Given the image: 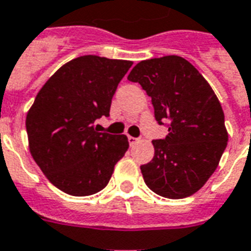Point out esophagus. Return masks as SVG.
Returning <instances> with one entry per match:
<instances>
[{
    "mask_svg": "<svg viewBox=\"0 0 251 251\" xmlns=\"http://www.w3.org/2000/svg\"><path fill=\"white\" fill-rule=\"evenodd\" d=\"M128 141H129V146H135L137 141H139V139H136V137L133 136H128Z\"/></svg>",
    "mask_w": 251,
    "mask_h": 251,
    "instance_id": "34e87169",
    "label": "esophagus"
}]
</instances>
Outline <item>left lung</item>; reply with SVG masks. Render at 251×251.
Masks as SVG:
<instances>
[{
  "label": "left lung",
  "mask_w": 251,
  "mask_h": 251,
  "mask_svg": "<svg viewBox=\"0 0 251 251\" xmlns=\"http://www.w3.org/2000/svg\"><path fill=\"white\" fill-rule=\"evenodd\" d=\"M128 79L152 98L160 124L171 120L165 139L152 141V161L140 167L147 186L172 200L195 195L217 169L227 146L217 95L199 70L178 55L139 62Z\"/></svg>",
  "instance_id": "left-lung-1"
}]
</instances>
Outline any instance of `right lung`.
Segmentation results:
<instances>
[{"label":"right lung","mask_w":251,"mask_h":251,"mask_svg":"<svg viewBox=\"0 0 251 251\" xmlns=\"http://www.w3.org/2000/svg\"><path fill=\"white\" fill-rule=\"evenodd\" d=\"M133 62L83 55L47 79L26 115L30 153L58 189L91 196L110 181L127 152L126 135H110L94 122L110 115L119 82Z\"/></svg>","instance_id":"obj_1"}]
</instances>
